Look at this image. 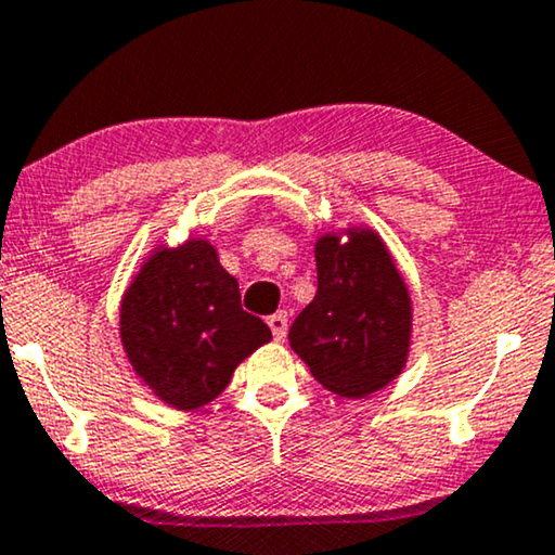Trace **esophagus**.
Masks as SVG:
<instances>
[{
    "label": "esophagus",
    "instance_id": "esophagus-1",
    "mask_svg": "<svg viewBox=\"0 0 555 555\" xmlns=\"http://www.w3.org/2000/svg\"><path fill=\"white\" fill-rule=\"evenodd\" d=\"M286 325H289V322H286V312L271 314V318H269V327H271V333H273V340L282 343V340L286 338Z\"/></svg>",
    "mask_w": 555,
    "mask_h": 555
}]
</instances>
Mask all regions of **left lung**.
Here are the masks:
<instances>
[{"instance_id": "obj_1", "label": "left lung", "mask_w": 555, "mask_h": 555, "mask_svg": "<svg viewBox=\"0 0 555 555\" xmlns=\"http://www.w3.org/2000/svg\"><path fill=\"white\" fill-rule=\"evenodd\" d=\"M318 294L289 327L294 353L322 387L366 397L404 366L410 294L374 233L325 235L314 250Z\"/></svg>"}]
</instances>
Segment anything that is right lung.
Masks as SVG:
<instances>
[{
	"label": "right lung",
	"instance_id": "1",
	"mask_svg": "<svg viewBox=\"0 0 555 555\" xmlns=\"http://www.w3.org/2000/svg\"><path fill=\"white\" fill-rule=\"evenodd\" d=\"M120 325L132 369L177 410L212 402L237 363L271 340L205 241L156 250L125 294Z\"/></svg>",
	"mask_w": 555,
	"mask_h": 555
}]
</instances>
